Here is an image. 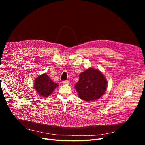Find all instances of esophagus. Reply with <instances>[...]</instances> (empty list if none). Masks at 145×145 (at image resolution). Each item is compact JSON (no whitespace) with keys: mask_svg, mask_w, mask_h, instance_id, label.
I'll list each match as a JSON object with an SVG mask.
<instances>
[{"mask_svg":"<svg viewBox=\"0 0 145 145\" xmlns=\"http://www.w3.org/2000/svg\"><path fill=\"white\" fill-rule=\"evenodd\" d=\"M62 83H63V84H68V83H69V81L68 80H64L62 82Z\"/></svg>","mask_w":145,"mask_h":145,"instance_id":"esophagus-1","label":"esophagus"}]
</instances>
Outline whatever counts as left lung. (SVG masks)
<instances>
[{"instance_id":"8db88e82","label":"left lung","mask_w":145,"mask_h":145,"mask_svg":"<svg viewBox=\"0 0 145 145\" xmlns=\"http://www.w3.org/2000/svg\"><path fill=\"white\" fill-rule=\"evenodd\" d=\"M107 80L99 70L88 68L79 75V80L75 85L78 97L86 102L96 100L105 94Z\"/></svg>"}]
</instances>
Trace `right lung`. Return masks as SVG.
<instances>
[{
	"label": "right lung",
	"mask_w": 145,
	"mask_h": 145,
	"mask_svg": "<svg viewBox=\"0 0 145 145\" xmlns=\"http://www.w3.org/2000/svg\"><path fill=\"white\" fill-rule=\"evenodd\" d=\"M58 86L57 83L51 80L46 74L37 77L34 83V88L36 91L43 98L48 97Z\"/></svg>",
	"instance_id": "1"
}]
</instances>
